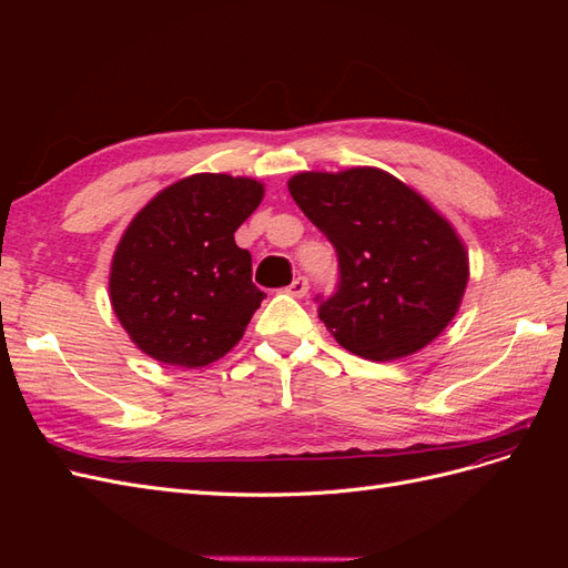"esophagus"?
Instances as JSON below:
<instances>
[{"instance_id":"1","label":"esophagus","mask_w":568,"mask_h":568,"mask_svg":"<svg viewBox=\"0 0 568 568\" xmlns=\"http://www.w3.org/2000/svg\"><path fill=\"white\" fill-rule=\"evenodd\" d=\"M307 288H311V282H307V277H303V274H298V277L286 286V294L296 296V298H303L307 294Z\"/></svg>"}]
</instances>
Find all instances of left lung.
Listing matches in <instances>:
<instances>
[{"label":"left lung","mask_w":568,"mask_h":568,"mask_svg":"<svg viewBox=\"0 0 568 568\" xmlns=\"http://www.w3.org/2000/svg\"><path fill=\"white\" fill-rule=\"evenodd\" d=\"M288 192L338 261L317 315L343 348L386 363L432 343L469 280L455 230L417 192L376 168L301 173Z\"/></svg>","instance_id":"1"}]
</instances>
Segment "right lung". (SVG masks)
<instances>
[{
    "label": "right lung",
    "instance_id": "add662e5",
    "mask_svg": "<svg viewBox=\"0 0 568 568\" xmlns=\"http://www.w3.org/2000/svg\"><path fill=\"white\" fill-rule=\"evenodd\" d=\"M261 199V182L203 173L163 189L132 220L109 284L120 324L146 355L203 367L244 336L265 291L234 232Z\"/></svg>",
    "mask_w": 568,
    "mask_h": 568
}]
</instances>
